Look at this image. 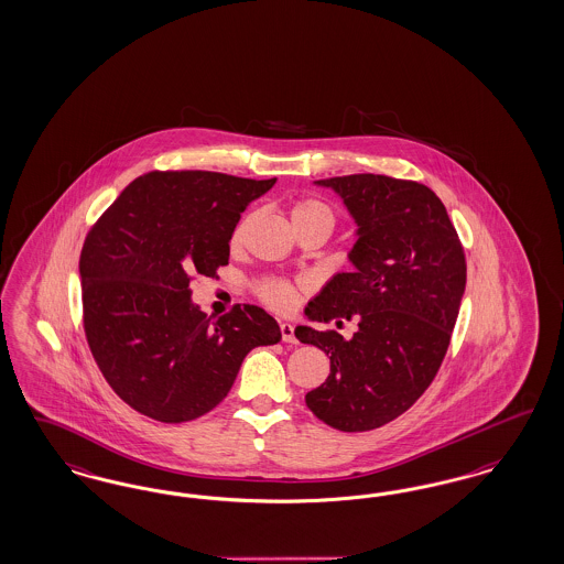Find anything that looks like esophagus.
I'll list each match as a JSON object with an SVG mask.
<instances>
[{
	"label": "esophagus",
	"mask_w": 564,
	"mask_h": 564,
	"mask_svg": "<svg viewBox=\"0 0 564 564\" xmlns=\"http://www.w3.org/2000/svg\"><path fill=\"white\" fill-rule=\"evenodd\" d=\"M279 327H281V337H283V341H288V344H297L295 327H293L292 323H281Z\"/></svg>",
	"instance_id": "obj_1"
}]
</instances>
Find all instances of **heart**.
Instances as JSON below:
<instances>
[{
    "instance_id": "heart-1",
    "label": "heart",
    "mask_w": 564,
    "mask_h": 564,
    "mask_svg": "<svg viewBox=\"0 0 564 564\" xmlns=\"http://www.w3.org/2000/svg\"><path fill=\"white\" fill-rule=\"evenodd\" d=\"M290 216H292L293 227L297 225H306V223H318V225H325L327 229H333V223H335V216L327 204L318 202V199H297L293 202L292 208H290ZM243 231H246V220L237 225L234 235H231V243L239 246L241 239H243ZM260 297L272 306L276 311H292L297 304V290L285 283V281H264L260 288H258Z\"/></svg>"
}]
</instances>
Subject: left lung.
Here are the masks:
<instances>
[{
  "label": "left lung",
  "instance_id": "8db88e82",
  "mask_svg": "<svg viewBox=\"0 0 564 564\" xmlns=\"http://www.w3.org/2000/svg\"><path fill=\"white\" fill-rule=\"evenodd\" d=\"M341 197L356 223L351 272L333 274L304 308L312 323L341 318L358 329L300 325L295 337L329 356L330 372L306 393L329 427H383L423 395L446 356L465 293L466 262L446 206L429 187L383 175L314 181Z\"/></svg>",
  "mask_w": 564,
  "mask_h": 564
}]
</instances>
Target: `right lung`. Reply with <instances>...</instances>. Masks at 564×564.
Masks as SVG:
<instances>
[{"label": "right lung", "mask_w": 564, "mask_h": 564, "mask_svg": "<svg viewBox=\"0 0 564 564\" xmlns=\"http://www.w3.org/2000/svg\"><path fill=\"white\" fill-rule=\"evenodd\" d=\"M276 178L210 171L139 176L83 243V323L101 375L120 400L160 423L218 406L248 351L281 341L271 314L237 304L213 318L192 300V274L229 264L248 204Z\"/></svg>", "instance_id": "1"}]
</instances>
